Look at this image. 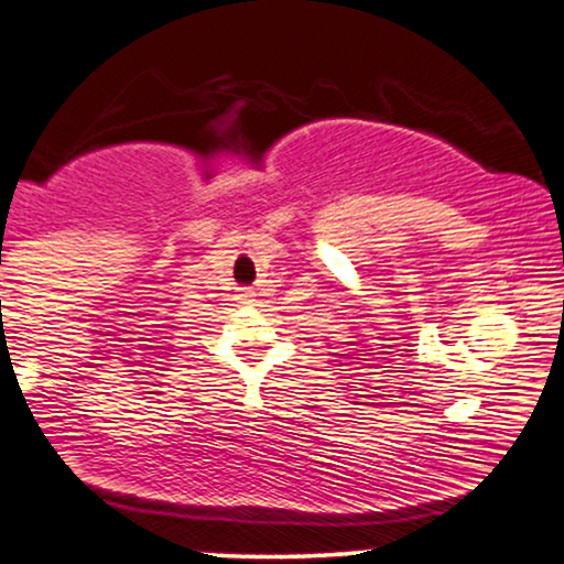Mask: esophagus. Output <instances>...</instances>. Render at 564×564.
Returning <instances> with one entry per match:
<instances>
[{
  "label": "esophagus",
  "mask_w": 564,
  "mask_h": 564,
  "mask_svg": "<svg viewBox=\"0 0 564 564\" xmlns=\"http://www.w3.org/2000/svg\"><path fill=\"white\" fill-rule=\"evenodd\" d=\"M243 296H252V294H243Z\"/></svg>",
  "instance_id": "esophagus-1"
}]
</instances>
